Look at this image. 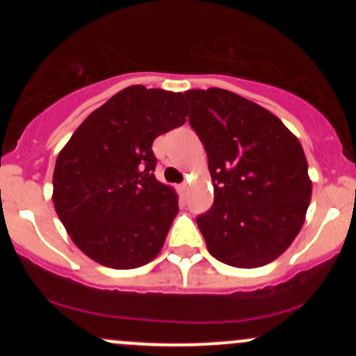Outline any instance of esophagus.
Wrapping results in <instances>:
<instances>
[{"label": "esophagus", "instance_id": "esophagus-1", "mask_svg": "<svg viewBox=\"0 0 356 356\" xmlns=\"http://www.w3.org/2000/svg\"><path fill=\"white\" fill-rule=\"evenodd\" d=\"M179 191H181L182 195H184V193L188 191V182H182V184H179Z\"/></svg>", "mask_w": 356, "mask_h": 356}]
</instances>
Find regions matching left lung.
Returning <instances> with one entry per match:
<instances>
[{
	"label": "left lung",
	"mask_w": 356,
	"mask_h": 356,
	"mask_svg": "<svg viewBox=\"0 0 356 356\" xmlns=\"http://www.w3.org/2000/svg\"><path fill=\"white\" fill-rule=\"evenodd\" d=\"M193 129L208 155L213 207L198 217L211 257L254 268L303 227L312 181L296 136L264 106L225 89H189Z\"/></svg>",
	"instance_id": "obj_1"
}]
</instances>
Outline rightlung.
Instances as JSON below:
<instances>
[{"mask_svg": "<svg viewBox=\"0 0 356 356\" xmlns=\"http://www.w3.org/2000/svg\"><path fill=\"white\" fill-rule=\"evenodd\" d=\"M186 117L182 92L131 86L92 111L58 153L53 204L91 260L125 270L161 251L179 196L155 177L152 146Z\"/></svg>", "mask_w": 356, "mask_h": 356, "instance_id": "1", "label": "right lung"}]
</instances>
